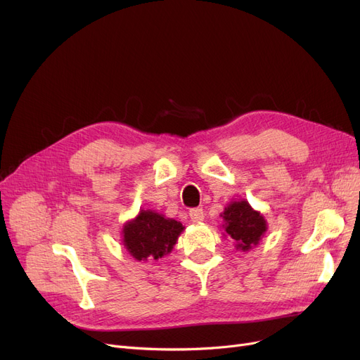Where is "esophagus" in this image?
Returning <instances> with one entry per match:
<instances>
[{
    "label": "esophagus",
    "instance_id": "obj_1",
    "mask_svg": "<svg viewBox=\"0 0 360 360\" xmlns=\"http://www.w3.org/2000/svg\"><path fill=\"white\" fill-rule=\"evenodd\" d=\"M189 217H191L192 222H200V221H203L205 214H203L202 208H193L189 211Z\"/></svg>",
    "mask_w": 360,
    "mask_h": 360
}]
</instances>
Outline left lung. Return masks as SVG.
<instances>
[{
	"instance_id": "1",
	"label": "left lung",
	"mask_w": 360,
	"mask_h": 360,
	"mask_svg": "<svg viewBox=\"0 0 360 360\" xmlns=\"http://www.w3.org/2000/svg\"><path fill=\"white\" fill-rule=\"evenodd\" d=\"M221 217L226 221V224L222 226L226 234L233 238L236 249L243 252L258 245L266 231V221L264 215L255 211L245 199L230 202Z\"/></svg>"
}]
</instances>
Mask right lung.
I'll return each instance as SVG.
<instances>
[{
	"label": "right lung",
	"mask_w": 360,
	"mask_h": 360,
	"mask_svg": "<svg viewBox=\"0 0 360 360\" xmlns=\"http://www.w3.org/2000/svg\"><path fill=\"white\" fill-rule=\"evenodd\" d=\"M183 230L181 222L155 211L142 210L138 217L124 224L123 243L134 259H160L173 250Z\"/></svg>",
	"instance_id": "obj_1"
}]
</instances>
